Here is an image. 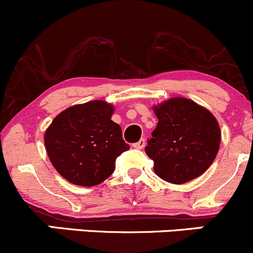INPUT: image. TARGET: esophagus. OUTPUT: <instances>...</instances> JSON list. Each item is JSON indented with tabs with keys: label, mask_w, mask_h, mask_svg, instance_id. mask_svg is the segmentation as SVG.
Listing matches in <instances>:
<instances>
[{
	"label": "esophagus",
	"mask_w": 253,
	"mask_h": 253,
	"mask_svg": "<svg viewBox=\"0 0 253 253\" xmlns=\"http://www.w3.org/2000/svg\"><path fill=\"white\" fill-rule=\"evenodd\" d=\"M144 147H145V139L144 138L139 139L138 142L134 143L133 144V148H136V149H142V148H144Z\"/></svg>",
	"instance_id": "obj_1"
}]
</instances>
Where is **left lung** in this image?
I'll list each match as a JSON object with an SVG mask.
<instances>
[{
	"instance_id": "left-lung-1",
	"label": "left lung",
	"mask_w": 253,
	"mask_h": 253,
	"mask_svg": "<svg viewBox=\"0 0 253 253\" xmlns=\"http://www.w3.org/2000/svg\"><path fill=\"white\" fill-rule=\"evenodd\" d=\"M158 125L145 147L155 174L174 185L198 177L219 152L221 131L208 109L176 96L153 105Z\"/></svg>"
}]
</instances>
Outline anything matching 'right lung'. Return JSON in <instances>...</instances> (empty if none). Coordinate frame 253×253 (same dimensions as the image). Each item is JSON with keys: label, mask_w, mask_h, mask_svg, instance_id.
<instances>
[{"label": "right lung", "mask_w": 253, "mask_h": 253, "mask_svg": "<svg viewBox=\"0 0 253 253\" xmlns=\"http://www.w3.org/2000/svg\"><path fill=\"white\" fill-rule=\"evenodd\" d=\"M114 110L104 100L77 104L60 112L46 128L48 159L68 182L99 185L114 172L116 158L129 149L121 127L111 120Z\"/></svg>", "instance_id": "right-lung-1"}]
</instances>
